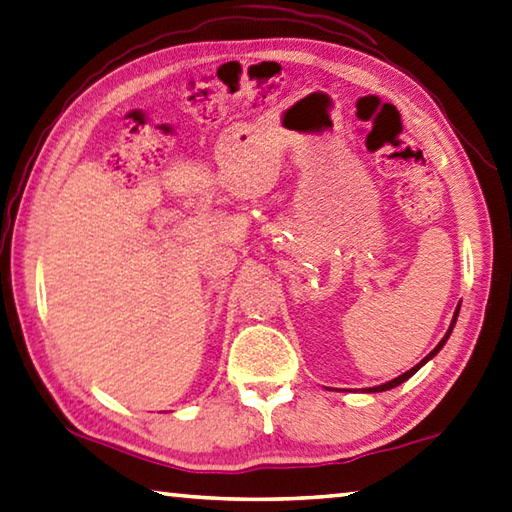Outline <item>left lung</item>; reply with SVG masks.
I'll use <instances>...</instances> for the list:
<instances>
[{
    "instance_id": "1",
    "label": "left lung",
    "mask_w": 512,
    "mask_h": 512,
    "mask_svg": "<svg viewBox=\"0 0 512 512\" xmlns=\"http://www.w3.org/2000/svg\"><path fill=\"white\" fill-rule=\"evenodd\" d=\"M461 306V304H459ZM459 306H457V311H454V318H452V322H450V329H448V333H445V336H443V340L439 342V345H436L430 353H427V356L421 360V362H418V365L416 367H412L410 371H405V374L403 376H398V378H394V380H389V383H385V385H378V387H369L367 389V392H387V389H394V387H398V385H401V383H405V380L407 378H412L414 374H416V371L418 369H421L423 365H425V362L427 360H432L434 356H436V353H439L441 349H443V345H445V342H448V338H450V333H452V329H454V322H457V315H459Z\"/></svg>"
}]
</instances>
